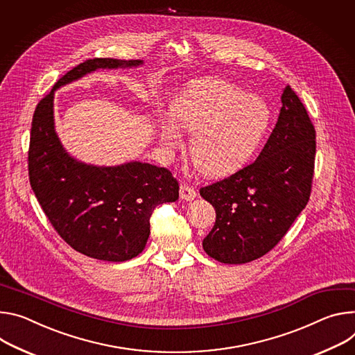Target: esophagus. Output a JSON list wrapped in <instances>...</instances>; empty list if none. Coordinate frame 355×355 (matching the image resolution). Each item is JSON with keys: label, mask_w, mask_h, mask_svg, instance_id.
I'll list each match as a JSON object with an SVG mask.
<instances>
[{"label": "esophagus", "mask_w": 355, "mask_h": 355, "mask_svg": "<svg viewBox=\"0 0 355 355\" xmlns=\"http://www.w3.org/2000/svg\"><path fill=\"white\" fill-rule=\"evenodd\" d=\"M196 196H198V193H196L194 187L189 186V184H180V199L182 200H186V202H190L193 199H196Z\"/></svg>", "instance_id": "esophagus-1"}]
</instances>
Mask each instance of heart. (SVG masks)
I'll list each match as a JSON object with an SVG mask.
<instances>
[{
	"label": "heart",
	"instance_id": "heart-1",
	"mask_svg": "<svg viewBox=\"0 0 355 355\" xmlns=\"http://www.w3.org/2000/svg\"><path fill=\"white\" fill-rule=\"evenodd\" d=\"M175 124L191 134L194 166L209 176L240 168L262 142L272 118L270 107L257 96L221 78L191 85L171 108ZM161 139L169 149L182 145L173 124H162Z\"/></svg>",
	"mask_w": 355,
	"mask_h": 355
}]
</instances>
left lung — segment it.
Wrapping results in <instances>:
<instances>
[{"instance_id": "obj_1", "label": "left lung", "mask_w": 355, "mask_h": 355, "mask_svg": "<svg viewBox=\"0 0 355 355\" xmlns=\"http://www.w3.org/2000/svg\"><path fill=\"white\" fill-rule=\"evenodd\" d=\"M281 100L278 123L255 162L200 189L216 210L203 248L218 262L247 263L269 252L309 202L316 131L291 86Z\"/></svg>"}]
</instances>
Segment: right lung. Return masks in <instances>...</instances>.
I'll return each instance as SVG.
<instances>
[{
  "mask_svg": "<svg viewBox=\"0 0 355 355\" xmlns=\"http://www.w3.org/2000/svg\"><path fill=\"white\" fill-rule=\"evenodd\" d=\"M142 63L89 59L59 78L32 118L28 169L36 199L73 250L100 261L124 262L141 254L150 232L152 211L178 200L179 183L168 169L150 164L96 166L74 159L55 131V92L98 69Z\"/></svg>",
  "mask_w": 355,
  "mask_h": 355,
  "instance_id": "1",
  "label": "right lung"
}]
</instances>
